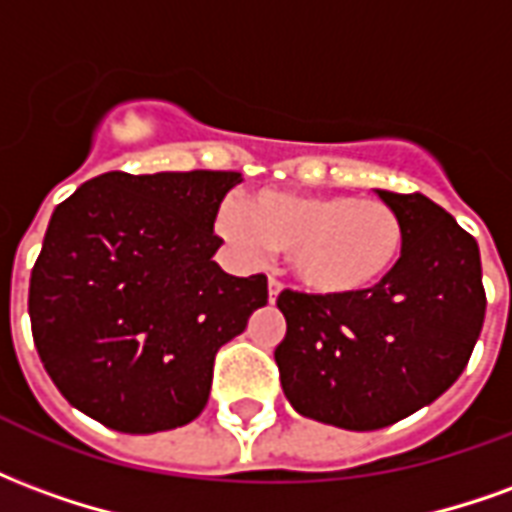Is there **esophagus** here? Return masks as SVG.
Listing matches in <instances>:
<instances>
[{
    "mask_svg": "<svg viewBox=\"0 0 512 512\" xmlns=\"http://www.w3.org/2000/svg\"><path fill=\"white\" fill-rule=\"evenodd\" d=\"M279 293H282V282H279L277 277H271V279H268V301L274 304Z\"/></svg>",
    "mask_w": 512,
    "mask_h": 512,
    "instance_id": "34e87169",
    "label": "esophagus"
}]
</instances>
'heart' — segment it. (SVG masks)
I'll return each instance as SVG.
<instances>
[{
  "mask_svg": "<svg viewBox=\"0 0 512 512\" xmlns=\"http://www.w3.org/2000/svg\"><path fill=\"white\" fill-rule=\"evenodd\" d=\"M216 227L246 257L288 252L296 279L326 299L376 290L406 252L400 213L351 194L255 191L222 202Z\"/></svg>",
  "mask_w": 512,
  "mask_h": 512,
  "instance_id": "1",
  "label": "heart"
}]
</instances>
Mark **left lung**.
<instances>
[{
  "label": "left lung",
  "instance_id": "obj_1",
  "mask_svg": "<svg viewBox=\"0 0 512 512\" xmlns=\"http://www.w3.org/2000/svg\"><path fill=\"white\" fill-rule=\"evenodd\" d=\"M406 224L395 274L359 296L282 290L279 381L304 417L378 430L444 395L469 365L485 318L480 249L425 194L378 189Z\"/></svg>",
  "mask_w": 512,
  "mask_h": 512
}]
</instances>
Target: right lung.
Instances as JSON below:
<instances>
[{
	"label": "right lung",
	"mask_w": 512,
	"mask_h": 512,
	"mask_svg": "<svg viewBox=\"0 0 512 512\" xmlns=\"http://www.w3.org/2000/svg\"><path fill=\"white\" fill-rule=\"evenodd\" d=\"M238 172H104L51 213L29 321L62 397L120 433L186 425L213 359L268 301L266 274L213 260V222Z\"/></svg>",
	"instance_id": "add662e5"
}]
</instances>
